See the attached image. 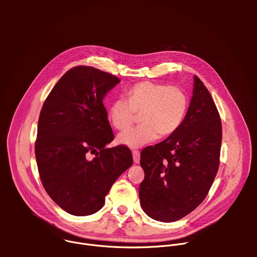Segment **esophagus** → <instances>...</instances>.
Here are the masks:
<instances>
[{"label": "esophagus", "instance_id": "1", "mask_svg": "<svg viewBox=\"0 0 257 257\" xmlns=\"http://www.w3.org/2000/svg\"><path fill=\"white\" fill-rule=\"evenodd\" d=\"M132 156H133V160L135 164H138L140 161V153L139 151H133L132 152Z\"/></svg>", "mask_w": 257, "mask_h": 257}]
</instances>
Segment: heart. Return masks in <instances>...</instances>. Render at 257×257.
Wrapping results in <instances>:
<instances>
[{"instance_id":"obj_1","label":"heart","mask_w":257,"mask_h":257,"mask_svg":"<svg viewBox=\"0 0 257 257\" xmlns=\"http://www.w3.org/2000/svg\"><path fill=\"white\" fill-rule=\"evenodd\" d=\"M188 108L186 93L177 86L144 81L127 91V99H114L107 109L114 128L123 131L130 127L139 114V124L120 134L118 141L131 149L141 148L160 137L175 133Z\"/></svg>"}]
</instances>
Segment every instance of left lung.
<instances>
[{"instance_id": "left-lung-1", "label": "left lung", "mask_w": 257, "mask_h": 257, "mask_svg": "<svg viewBox=\"0 0 257 257\" xmlns=\"http://www.w3.org/2000/svg\"><path fill=\"white\" fill-rule=\"evenodd\" d=\"M222 121L203 82L195 75L193 95L179 129L140 155L143 211L171 223L194 210L206 197L219 167Z\"/></svg>"}]
</instances>
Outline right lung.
Masks as SVG:
<instances>
[{"mask_svg":"<svg viewBox=\"0 0 257 257\" xmlns=\"http://www.w3.org/2000/svg\"><path fill=\"white\" fill-rule=\"evenodd\" d=\"M119 82L96 68L73 67L42 107L34 146L36 164L47 193L70 214L98 211L115 181L133 164L127 146L105 149L114 133L102 98Z\"/></svg>","mask_w":257,"mask_h":257,"instance_id":"obj_1","label":"right lung"}]
</instances>
